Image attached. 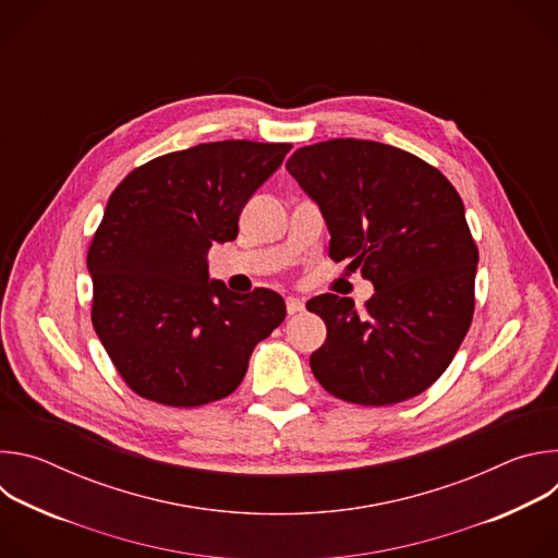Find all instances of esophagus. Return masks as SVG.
I'll return each instance as SVG.
<instances>
[{"mask_svg":"<svg viewBox=\"0 0 558 558\" xmlns=\"http://www.w3.org/2000/svg\"><path fill=\"white\" fill-rule=\"evenodd\" d=\"M304 308V302L300 298H287V313L289 315H295Z\"/></svg>","mask_w":558,"mask_h":558,"instance_id":"obj_1","label":"esophagus"}]
</instances>
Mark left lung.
<instances>
[{"label": "left lung", "instance_id": "obj_1", "mask_svg": "<svg viewBox=\"0 0 558 558\" xmlns=\"http://www.w3.org/2000/svg\"><path fill=\"white\" fill-rule=\"evenodd\" d=\"M287 170L323 211L329 256L375 289L364 311L333 293L306 302L327 325L308 360L315 379L351 404L411 400L448 368L472 323L480 252L457 190L422 158L360 138L300 147Z\"/></svg>", "mask_w": 558, "mask_h": 558}]
</instances>
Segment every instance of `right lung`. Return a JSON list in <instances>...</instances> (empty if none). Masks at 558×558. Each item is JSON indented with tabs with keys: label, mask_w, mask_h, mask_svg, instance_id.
Wrapping results in <instances>:
<instances>
[{
	"label": "right lung",
	"mask_w": 558,
	"mask_h": 558,
	"mask_svg": "<svg viewBox=\"0 0 558 558\" xmlns=\"http://www.w3.org/2000/svg\"><path fill=\"white\" fill-rule=\"evenodd\" d=\"M289 143L218 141L158 156L112 192L88 252L93 325L125 384L192 409L231 395L254 347L284 320L269 289L233 293L207 252L282 166Z\"/></svg>",
	"instance_id": "1"
}]
</instances>
